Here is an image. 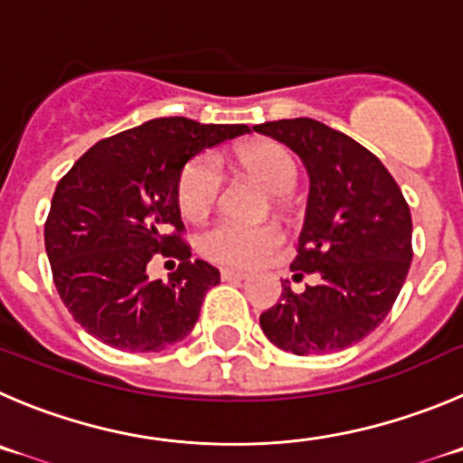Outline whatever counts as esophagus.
I'll use <instances>...</instances> for the list:
<instances>
[{
    "instance_id": "obj_1",
    "label": "esophagus",
    "mask_w": 463,
    "mask_h": 463,
    "mask_svg": "<svg viewBox=\"0 0 463 463\" xmlns=\"http://www.w3.org/2000/svg\"><path fill=\"white\" fill-rule=\"evenodd\" d=\"M222 279L223 280H244L246 274L244 271H235V269H222Z\"/></svg>"
}]
</instances>
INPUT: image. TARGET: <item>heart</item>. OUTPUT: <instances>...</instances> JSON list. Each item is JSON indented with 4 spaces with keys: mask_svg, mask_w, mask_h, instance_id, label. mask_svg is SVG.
<instances>
[{
    "mask_svg": "<svg viewBox=\"0 0 463 463\" xmlns=\"http://www.w3.org/2000/svg\"><path fill=\"white\" fill-rule=\"evenodd\" d=\"M240 168L271 196H285L295 189L299 168L285 146L276 141H256L240 153ZM222 192V173L212 157H196L178 178L180 212L189 222H201L214 210ZM280 244L274 226H240L219 223L201 237L203 256L232 267H253L265 260Z\"/></svg>",
    "mask_w": 463,
    "mask_h": 463,
    "instance_id": "1",
    "label": "heart"
}]
</instances>
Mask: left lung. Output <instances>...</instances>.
<instances>
[{
	"label": "left lung",
	"instance_id": "obj_1",
	"mask_svg": "<svg viewBox=\"0 0 463 463\" xmlns=\"http://www.w3.org/2000/svg\"><path fill=\"white\" fill-rule=\"evenodd\" d=\"M253 129L304 162L310 189L292 271L317 276L299 295L285 280L260 326L297 356L340 352L391 313L413 258L411 212L386 166L347 134L313 118Z\"/></svg>",
	"mask_w": 463,
	"mask_h": 463
}]
</instances>
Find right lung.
I'll return each instance as SVG.
<instances>
[{
  "instance_id": "obj_1",
  "label": "right lung",
  "mask_w": 463,
  "mask_h": 463,
  "mask_svg": "<svg viewBox=\"0 0 463 463\" xmlns=\"http://www.w3.org/2000/svg\"><path fill=\"white\" fill-rule=\"evenodd\" d=\"M249 132V125L153 118L98 141L63 175L45 251L56 292L86 334L123 352H162L187 338L219 269L189 260L178 178L203 150ZM157 252L181 260L168 281L147 276Z\"/></svg>"
}]
</instances>
